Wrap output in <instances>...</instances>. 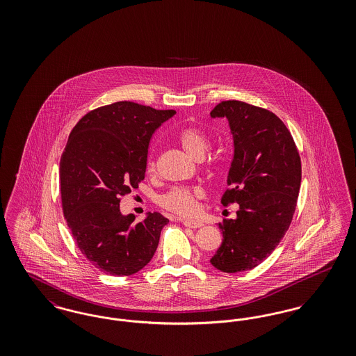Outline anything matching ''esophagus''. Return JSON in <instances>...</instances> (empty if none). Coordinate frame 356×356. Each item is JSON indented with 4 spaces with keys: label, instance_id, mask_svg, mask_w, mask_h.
<instances>
[{
    "label": "esophagus",
    "instance_id": "esophagus-1",
    "mask_svg": "<svg viewBox=\"0 0 356 356\" xmlns=\"http://www.w3.org/2000/svg\"><path fill=\"white\" fill-rule=\"evenodd\" d=\"M180 221L189 228H199L203 225V221L193 220V219H180Z\"/></svg>",
    "mask_w": 356,
    "mask_h": 356
}]
</instances>
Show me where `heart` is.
I'll return each mask as SVG.
<instances>
[{
    "label": "heart",
    "instance_id": "heart-1",
    "mask_svg": "<svg viewBox=\"0 0 356 356\" xmlns=\"http://www.w3.org/2000/svg\"><path fill=\"white\" fill-rule=\"evenodd\" d=\"M179 144L183 147L191 157L200 160L209 149V138L202 131L196 128H186L177 136ZM154 170V160L152 157L148 161V170ZM199 195L197 189L189 188H173L168 193L161 196L160 203L175 213L179 215H193L196 212V196Z\"/></svg>",
    "mask_w": 356,
    "mask_h": 356
}]
</instances>
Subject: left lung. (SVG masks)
Listing matches in <instances>:
<instances>
[{"label":"left lung","mask_w":356,"mask_h":356,"mask_svg":"<svg viewBox=\"0 0 356 356\" xmlns=\"http://www.w3.org/2000/svg\"><path fill=\"white\" fill-rule=\"evenodd\" d=\"M212 119H227L234 159L221 203L238 204L236 219L219 222L222 241L211 264L227 273L252 270L284 237L302 181L299 152L284 122L247 102H222Z\"/></svg>","instance_id":"8db88e82"}]
</instances>
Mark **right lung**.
Returning a JSON list of instances; mask_svg holds the SVG:
<instances>
[{
    "label": "right lung",
    "instance_id": "add662e5",
    "mask_svg": "<svg viewBox=\"0 0 356 356\" xmlns=\"http://www.w3.org/2000/svg\"><path fill=\"white\" fill-rule=\"evenodd\" d=\"M176 111L119 102L86 113L69 135L60 161L64 215L81 254L99 270L127 276L144 268L170 220L148 212L135 222L120 197L144 180L156 129Z\"/></svg>",
    "mask_w": 356,
    "mask_h": 356
}]
</instances>
